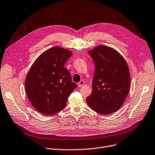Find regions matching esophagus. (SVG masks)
I'll return each instance as SVG.
<instances>
[{"mask_svg": "<svg viewBox=\"0 0 155 155\" xmlns=\"http://www.w3.org/2000/svg\"><path fill=\"white\" fill-rule=\"evenodd\" d=\"M84 84V81L82 80H80V81L78 82V87H82V86H83Z\"/></svg>", "mask_w": 155, "mask_h": 155, "instance_id": "obj_1", "label": "esophagus"}]
</instances>
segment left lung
I'll return each mask as SVG.
<instances>
[{
    "label": "left lung",
    "mask_w": 155,
    "mask_h": 155,
    "mask_svg": "<svg viewBox=\"0 0 155 155\" xmlns=\"http://www.w3.org/2000/svg\"><path fill=\"white\" fill-rule=\"evenodd\" d=\"M88 53L92 58L95 71L92 91L86 101L99 114L108 115L122 106L130 89L129 68L124 58L110 47L99 45Z\"/></svg>",
    "instance_id": "obj_1"
}]
</instances>
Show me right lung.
<instances>
[{
	"instance_id": "obj_1",
	"label": "right lung",
	"mask_w": 155,
	"mask_h": 155,
	"mask_svg": "<svg viewBox=\"0 0 155 155\" xmlns=\"http://www.w3.org/2000/svg\"><path fill=\"white\" fill-rule=\"evenodd\" d=\"M72 52L59 47L44 52L33 63L25 80V90L32 106L45 115H54L66 107L77 87L64 67Z\"/></svg>"
}]
</instances>
